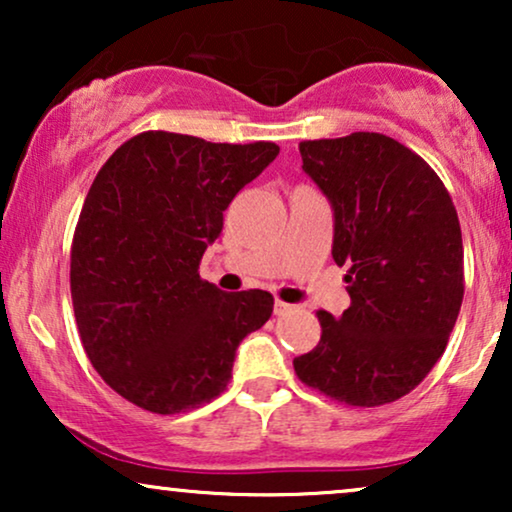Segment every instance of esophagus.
Returning a JSON list of instances; mask_svg holds the SVG:
<instances>
[{
  "label": "esophagus",
  "mask_w": 512,
  "mask_h": 512,
  "mask_svg": "<svg viewBox=\"0 0 512 512\" xmlns=\"http://www.w3.org/2000/svg\"><path fill=\"white\" fill-rule=\"evenodd\" d=\"M286 312H291V305L284 303V300H275V314H277V317H282V314H286Z\"/></svg>",
  "instance_id": "obj_1"
}]
</instances>
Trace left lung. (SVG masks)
Listing matches in <instances>:
<instances>
[{
	"label": "left lung",
	"mask_w": 512,
	"mask_h": 512,
	"mask_svg": "<svg viewBox=\"0 0 512 512\" xmlns=\"http://www.w3.org/2000/svg\"><path fill=\"white\" fill-rule=\"evenodd\" d=\"M300 156L333 207V261L349 265L352 305L317 312L319 345L293 368L338 403H394L436 366L459 317L457 209L429 163L380 132L300 142Z\"/></svg>",
	"instance_id": "left-lung-1"
}]
</instances>
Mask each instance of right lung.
I'll return each instance as SVG.
<instances>
[{"mask_svg": "<svg viewBox=\"0 0 512 512\" xmlns=\"http://www.w3.org/2000/svg\"><path fill=\"white\" fill-rule=\"evenodd\" d=\"M277 153L149 130L97 172L72 240L74 317L93 368L137 408L177 415L212 401L240 342L270 319L268 291L226 293L198 268L223 212Z\"/></svg>", "mask_w": 512, "mask_h": 512, "instance_id": "right-lung-1", "label": "right lung"}]
</instances>
